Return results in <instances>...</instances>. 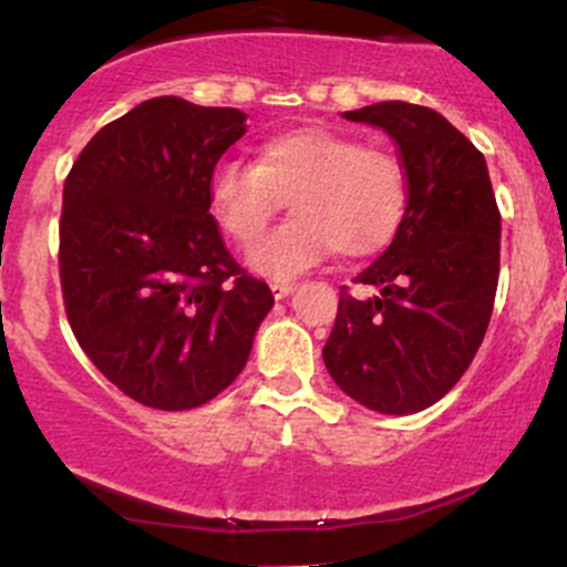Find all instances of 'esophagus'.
<instances>
[{
	"label": "esophagus",
	"mask_w": 567,
	"mask_h": 567,
	"mask_svg": "<svg viewBox=\"0 0 567 567\" xmlns=\"http://www.w3.org/2000/svg\"><path fill=\"white\" fill-rule=\"evenodd\" d=\"M293 290H296L293 282H274V285H271L274 299H288V296L293 293Z\"/></svg>",
	"instance_id": "1"
}]
</instances>
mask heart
I'll use <instances>...</instances> for the list:
<instances>
[{
  "label": "heart",
  "instance_id": "b5f03b06",
  "mask_svg": "<svg viewBox=\"0 0 567 567\" xmlns=\"http://www.w3.org/2000/svg\"><path fill=\"white\" fill-rule=\"evenodd\" d=\"M219 228L249 247L285 200L296 217L249 252L255 271L290 279L337 249L359 260L396 238L410 200L408 171L385 146L333 127H296L258 143L255 165L223 159L208 178Z\"/></svg>",
  "mask_w": 567,
  "mask_h": 567
}]
</instances>
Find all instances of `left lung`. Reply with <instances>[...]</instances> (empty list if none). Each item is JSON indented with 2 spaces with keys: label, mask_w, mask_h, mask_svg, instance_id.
<instances>
[{
  "label": "left lung",
  "mask_w": 567,
  "mask_h": 567,
  "mask_svg": "<svg viewBox=\"0 0 567 567\" xmlns=\"http://www.w3.org/2000/svg\"><path fill=\"white\" fill-rule=\"evenodd\" d=\"M391 135L408 171V214L391 247L342 285L323 361L333 383L369 410L408 415L443 399L478 353L499 277V208L486 159L424 105L385 100L348 111Z\"/></svg>",
  "instance_id": "8db88e82"
}]
</instances>
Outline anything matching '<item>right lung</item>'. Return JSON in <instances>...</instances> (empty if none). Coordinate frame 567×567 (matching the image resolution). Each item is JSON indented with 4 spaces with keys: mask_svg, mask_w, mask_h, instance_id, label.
<instances>
[{
    "mask_svg": "<svg viewBox=\"0 0 567 567\" xmlns=\"http://www.w3.org/2000/svg\"><path fill=\"white\" fill-rule=\"evenodd\" d=\"M238 109L154 97L105 124L64 178L59 282L89 361L135 402L193 410L238 378L274 296L225 247L208 178Z\"/></svg>",
    "mask_w": 567,
    "mask_h": 567,
    "instance_id": "1",
    "label": "right lung"
}]
</instances>
